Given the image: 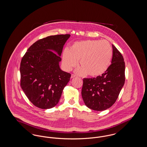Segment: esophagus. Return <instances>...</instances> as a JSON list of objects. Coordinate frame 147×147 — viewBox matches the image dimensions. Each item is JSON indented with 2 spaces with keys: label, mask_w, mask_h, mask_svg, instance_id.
I'll use <instances>...</instances> for the list:
<instances>
[{
  "label": "esophagus",
  "mask_w": 147,
  "mask_h": 147,
  "mask_svg": "<svg viewBox=\"0 0 147 147\" xmlns=\"http://www.w3.org/2000/svg\"><path fill=\"white\" fill-rule=\"evenodd\" d=\"M74 77H76V76H75L74 74H72L71 75V78H74Z\"/></svg>",
  "instance_id": "34e87169"
}]
</instances>
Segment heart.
Listing matches in <instances>:
<instances>
[{"instance_id": "1", "label": "heart", "mask_w": 147, "mask_h": 147, "mask_svg": "<svg viewBox=\"0 0 147 147\" xmlns=\"http://www.w3.org/2000/svg\"><path fill=\"white\" fill-rule=\"evenodd\" d=\"M112 46L106 40H87L74 43L69 50L65 49L62 64L68 71L76 67L79 61L80 67L76 72L79 75L88 74L98 77L105 73L112 59Z\"/></svg>"}]
</instances>
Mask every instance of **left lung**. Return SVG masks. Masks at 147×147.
<instances>
[{
    "label": "left lung",
    "mask_w": 147,
    "mask_h": 147,
    "mask_svg": "<svg viewBox=\"0 0 147 147\" xmlns=\"http://www.w3.org/2000/svg\"><path fill=\"white\" fill-rule=\"evenodd\" d=\"M111 64L101 76L84 78L82 96L85 105L104 111L115 104L125 82V63L121 53L113 45Z\"/></svg>",
    "instance_id": "obj_1"
}]
</instances>
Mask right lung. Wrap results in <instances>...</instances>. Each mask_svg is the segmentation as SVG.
Here are the masks:
<instances>
[{
  "instance_id": "add662e5",
  "label": "right lung",
  "mask_w": 147,
  "mask_h": 147,
  "mask_svg": "<svg viewBox=\"0 0 147 147\" xmlns=\"http://www.w3.org/2000/svg\"><path fill=\"white\" fill-rule=\"evenodd\" d=\"M70 36L54 35L40 39L22 58L21 88L28 100L40 109L55 107L70 80L71 74L61 70L59 65L63 46Z\"/></svg>"
}]
</instances>
